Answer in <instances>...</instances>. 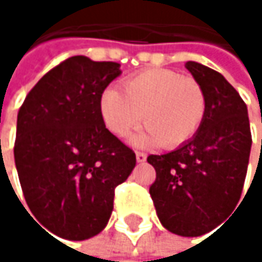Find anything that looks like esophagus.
<instances>
[{"label":"esophagus","instance_id":"34e87169","mask_svg":"<svg viewBox=\"0 0 262 262\" xmlns=\"http://www.w3.org/2000/svg\"><path fill=\"white\" fill-rule=\"evenodd\" d=\"M145 159H147V155L145 153H142V151H136V161L138 162H145Z\"/></svg>","mask_w":262,"mask_h":262}]
</instances>
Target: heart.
Masks as SVG:
<instances>
[{
    "mask_svg": "<svg viewBox=\"0 0 262 262\" xmlns=\"http://www.w3.org/2000/svg\"><path fill=\"white\" fill-rule=\"evenodd\" d=\"M109 88L100 97V115L106 129L118 138L130 133L141 120L145 129L133 142L176 148L202 127L206 95L199 81L165 68H148Z\"/></svg>",
    "mask_w": 262,
    "mask_h": 262,
    "instance_id": "b5f03b06",
    "label": "heart"
}]
</instances>
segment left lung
<instances>
[{"label": "left lung", "instance_id": "left-lung-1", "mask_svg": "<svg viewBox=\"0 0 262 262\" xmlns=\"http://www.w3.org/2000/svg\"><path fill=\"white\" fill-rule=\"evenodd\" d=\"M206 95V115L199 132L174 151L150 155L156 170L150 186L165 229L199 236L217 228L239 202L247 173L252 133L247 107L220 73L186 62Z\"/></svg>", "mask_w": 262, "mask_h": 262}]
</instances>
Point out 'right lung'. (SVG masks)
<instances>
[{
	"label": "right lung",
	"instance_id": "add662e5",
	"mask_svg": "<svg viewBox=\"0 0 262 262\" xmlns=\"http://www.w3.org/2000/svg\"><path fill=\"white\" fill-rule=\"evenodd\" d=\"M120 74L117 62L74 56L48 71L19 107L13 153L21 188L36 223L57 236L101 232L115 188L136 164L100 115V97Z\"/></svg>",
	"mask_w": 262,
	"mask_h": 262
}]
</instances>
